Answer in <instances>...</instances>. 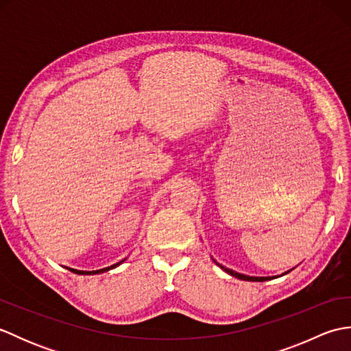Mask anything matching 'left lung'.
<instances>
[{"label": "left lung", "mask_w": 351, "mask_h": 351, "mask_svg": "<svg viewBox=\"0 0 351 351\" xmlns=\"http://www.w3.org/2000/svg\"><path fill=\"white\" fill-rule=\"evenodd\" d=\"M215 263V261H214ZM217 264L221 270H225L228 274H230V276H234V278H237V279H241V280H250V282H265V280H270V279H273V278H256V276H245V274H241V273H237V271H234V270H230V268H226V267H223V265H220L219 263H215ZM288 273V271H287ZM287 273H283V274H287Z\"/></svg>", "instance_id": "obj_1"}]
</instances>
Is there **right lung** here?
<instances>
[{"label": "right lung", "instance_id": "right-lung-1", "mask_svg": "<svg viewBox=\"0 0 351 351\" xmlns=\"http://www.w3.org/2000/svg\"><path fill=\"white\" fill-rule=\"evenodd\" d=\"M125 261V259H123ZM123 261H121V263H117V264H113L111 267H107V268H101V270H95V271H81V270H73V268H69V270L72 271V273H77V274H99V273H104V271H108V270H111V268H116L117 265H121Z\"/></svg>", "mask_w": 351, "mask_h": 351}]
</instances>
